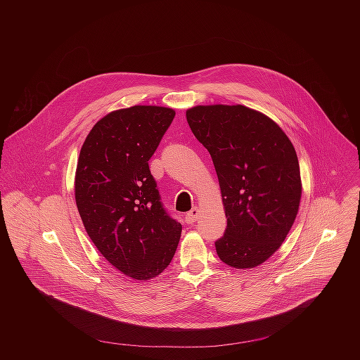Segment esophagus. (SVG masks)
Returning a JSON list of instances; mask_svg holds the SVG:
<instances>
[{"label": "esophagus", "instance_id": "1", "mask_svg": "<svg viewBox=\"0 0 360 360\" xmlns=\"http://www.w3.org/2000/svg\"><path fill=\"white\" fill-rule=\"evenodd\" d=\"M200 214H201V210L195 206L188 213H186V221L187 223H194V221H197L200 219Z\"/></svg>", "mask_w": 360, "mask_h": 360}]
</instances>
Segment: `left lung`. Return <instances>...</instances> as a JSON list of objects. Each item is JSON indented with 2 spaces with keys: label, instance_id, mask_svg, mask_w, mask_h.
Returning <instances> with one entry per match:
<instances>
[{
  "label": "left lung",
  "instance_id": "obj_1",
  "mask_svg": "<svg viewBox=\"0 0 360 360\" xmlns=\"http://www.w3.org/2000/svg\"><path fill=\"white\" fill-rule=\"evenodd\" d=\"M187 122L212 156L227 229L214 243L234 269H254L290 233L302 195L295 148L281 127L244 105H197Z\"/></svg>",
  "mask_w": 360,
  "mask_h": 360
}]
</instances>
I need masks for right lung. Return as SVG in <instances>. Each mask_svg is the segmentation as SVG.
Listing matches in <instances>:
<instances>
[{
    "label": "right lung",
    "mask_w": 360,
    "mask_h": 360,
    "mask_svg": "<svg viewBox=\"0 0 360 360\" xmlns=\"http://www.w3.org/2000/svg\"><path fill=\"white\" fill-rule=\"evenodd\" d=\"M174 115L155 105L113 110L90 130L77 160L75 198L84 229L101 255L134 280L160 274L181 236L148 166Z\"/></svg>",
    "instance_id": "add662e5"
}]
</instances>
